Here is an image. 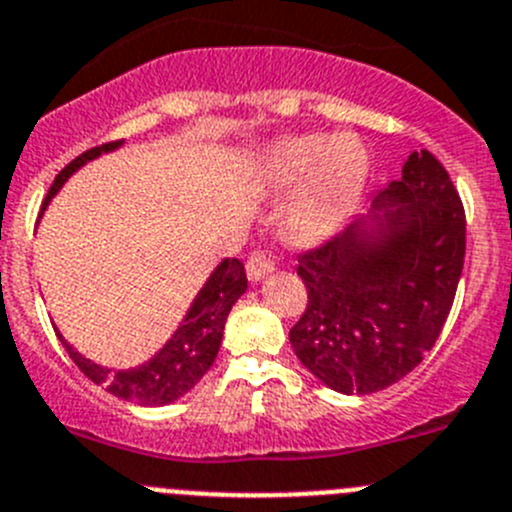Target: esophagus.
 <instances>
[{
	"label": "esophagus",
	"instance_id": "34e87169",
	"mask_svg": "<svg viewBox=\"0 0 512 512\" xmlns=\"http://www.w3.org/2000/svg\"><path fill=\"white\" fill-rule=\"evenodd\" d=\"M272 270H275V257L265 247H260V250H255L247 257V278L255 280V283L265 278V275H270Z\"/></svg>",
	"mask_w": 512,
	"mask_h": 512
}]
</instances>
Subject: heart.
<instances>
[{"label":"heart","mask_w":512,"mask_h":512,"mask_svg":"<svg viewBox=\"0 0 512 512\" xmlns=\"http://www.w3.org/2000/svg\"><path fill=\"white\" fill-rule=\"evenodd\" d=\"M262 179L272 189L295 184L283 207V232L293 242H315L331 234L356 204L366 154L351 136H290L267 148Z\"/></svg>","instance_id":"b5f03b06"}]
</instances>
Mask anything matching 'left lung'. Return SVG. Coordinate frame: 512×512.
I'll use <instances>...</instances> for the list:
<instances>
[{"label":"left lung","mask_w":512,"mask_h":512,"mask_svg":"<svg viewBox=\"0 0 512 512\" xmlns=\"http://www.w3.org/2000/svg\"><path fill=\"white\" fill-rule=\"evenodd\" d=\"M374 207L386 209L374 214L376 227L353 222L298 255L308 305L290 343L341 394H374L422 364L465 265V207L427 148L404 161Z\"/></svg>","instance_id":"8db88e82"}]
</instances>
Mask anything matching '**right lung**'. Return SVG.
<instances>
[{
    "label": "right lung",
    "instance_id": "add662e5",
    "mask_svg": "<svg viewBox=\"0 0 512 512\" xmlns=\"http://www.w3.org/2000/svg\"><path fill=\"white\" fill-rule=\"evenodd\" d=\"M118 146H121V141H111L103 143V146L88 148L85 154L75 156V159L55 176L42 209L47 207V202L55 197L57 189L68 181V176L73 174V171H78L83 164L98 159L100 154H108V151H113V148ZM245 290V265H242L237 257L224 260L222 265L212 272V278L207 280V285L199 290L197 300L191 303L184 323L176 328L171 341L166 343L148 364L131 371L103 369V366L93 364V361H88L85 356H80L65 338H60V341L65 343V351L70 353L75 366H78L93 384L105 386L108 394L118 396V399L136 401V404H143V407H161V404H169V401L184 396L191 386L197 384V381L207 374L209 366L214 364V358H217L219 353V343H222V331L224 323H227L229 310H232L234 300L240 298Z\"/></svg>",
    "mask_w": 512,
    "mask_h": 512
}]
</instances>
